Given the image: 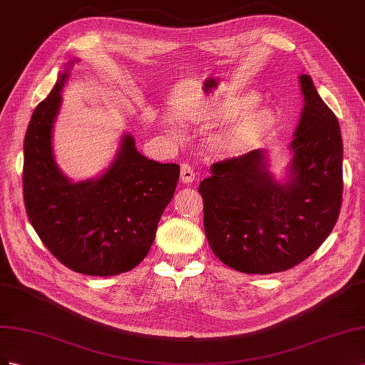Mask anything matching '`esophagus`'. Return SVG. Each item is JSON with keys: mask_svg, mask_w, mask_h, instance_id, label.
I'll use <instances>...</instances> for the list:
<instances>
[{"mask_svg": "<svg viewBox=\"0 0 365 365\" xmlns=\"http://www.w3.org/2000/svg\"><path fill=\"white\" fill-rule=\"evenodd\" d=\"M195 179V173L191 168L190 163H182L180 165V180L183 183H191Z\"/></svg>", "mask_w": 365, "mask_h": 365, "instance_id": "1", "label": "esophagus"}]
</instances>
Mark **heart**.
<instances>
[{"label":"heart","mask_w":365,"mask_h":365,"mask_svg":"<svg viewBox=\"0 0 365 365\" xmlns=\"http://www.w3.org/2000/svg\"><path fill=\"white\" fill-rule=\"evenodd\" d=\"M258 101V95L255 91H247L243 95L232 96L225 99L222 103L214 108V118L220 120H229L238 114L242 113L247 108H251ZM275 123V113L274 110L262 106L254 107L251 110L245 111L242 114L231 128L225 131L220 138H218V143L225 148H238L243 145L251 143L259 138H263L264 134L274 127ZM174 134L177 130H171Z\"/></svg>","instance_id":"1"}]
</instances>
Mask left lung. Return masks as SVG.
Masks as SVG:
<instances>
[{
    "mask_svg": "<svg viewBox=\"0 0 365 365\" xmlns=\"http://www.w3.org/2000/svg\"><path fill=\"white\" fill-rule=\"evenodd\" d=\"M290 142L292 160L278 180L266 150L211 165L199 185L205 234L215 257L245 274H275L304 262L335 226L342 200V139L333 111L309 75Z\"/></svg>",
    "mask_w": 365,
    "mask_h": 365,
    "instance_id": "8db88e82",
    "label": "left lung"
}]
</instances>
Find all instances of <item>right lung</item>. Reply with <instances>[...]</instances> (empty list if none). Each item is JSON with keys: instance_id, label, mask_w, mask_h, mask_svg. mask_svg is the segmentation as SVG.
<instances>
[{"instance_id": "add662e5", "label": "right lung", "mask_w": 365, "mask_h": 365, "mask_svg": "<svg viewBox=\"0 0 365 365\" xmlns=\"http://www.w3.org/2000/svg\"><path fill=\"white\" fill-rule=\"evenodd\" d=\"M75 62H68L30 119L24 138V205L41 242L62 264L84 275L111 277L128 272L150 252L180 166L147 159L125 133L106 171L70 180L55 160L51 133Z\"/></svg>"}]
</instances>
